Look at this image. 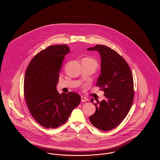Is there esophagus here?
I'll list each match as a JSON object with an SVG mask.
<instances>
[{
    "label": "esophagus",
    "mask_w": 160,
    "mask_h": 160,
    "mask_svg": "<svg viewBox=\"0 0 160 160\" xmlns=\"http://www.w3.org/2000/svg\"><path fill=\"white\" fill-rule=\"evenodd\" d=\"M81 100H82V102H86V101H88V99L87 98L84 97H81Z\"/></svg>",
    "instance_id": "34e87169"
}]
</instances>
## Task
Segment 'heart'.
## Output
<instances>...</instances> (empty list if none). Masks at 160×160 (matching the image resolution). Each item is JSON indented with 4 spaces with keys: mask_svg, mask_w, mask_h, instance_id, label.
Listing matches in <instances>:
<instances>
[{
    "mask_svg": "<svg viewBox=\"0 0 160 160\" xmlns=\"http://www.w3.org/2000/svg\"><path fill=\"white\" fill-rule=\"evenodd\" d=\"M86 60H88V61H89V62H91L92 63H94L97 67V65H98V63H97V62L95 61V59H92V58H86Z\"/></svg>",
    "mask_w": 160,
    "mask_h": 160,
    "instance_id": "b5f03b06",
    "label": "heart"
}]
</instances>
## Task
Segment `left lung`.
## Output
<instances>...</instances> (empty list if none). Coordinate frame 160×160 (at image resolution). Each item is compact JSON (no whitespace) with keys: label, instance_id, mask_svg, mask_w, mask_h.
Masks as SVG:
<instances>
[{"label":"left lung","instance_id":"1","mask_svg":"<svg viewBox=\"0 0 160 160\" xmlns=\"http://www.w3.org/2000/svg\"><path fill=\"white\" fill-rule=\"evenodd\" d=\"M98 51L101 56V74L97 86L104 92L106 99L97 103L95 113L89 117L92 124L102 131L118 127L128 113L134 99L133 77L127 62L107 46L96 45L87 49Z\"/></svg>","mask_w":160,"mask_h":160}]
</instances>
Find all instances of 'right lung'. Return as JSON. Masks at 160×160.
I'll list each match as a JSON object with an SVG mask.
<instances>
[{
  "instance_id": "right-lung-1",
  "label": "right lung",
  "mask_w": 160,
  "mask_h": 160,
  "mask_svg": "<svg viewBox=\"0 0 160 160\" xmlns=\"http://www.w3.org/2000/svg\"><path fill=\"white\" fill-rule=\"evenodd\" d=\"M68 46L47 47L31 60L24 80V95L33 119L47 128L65 123L80 102L76 92L60 94L56 89L62 61L69 53Z\"/></svg>"
}]
</instances>
